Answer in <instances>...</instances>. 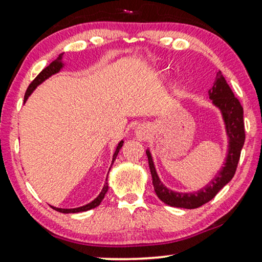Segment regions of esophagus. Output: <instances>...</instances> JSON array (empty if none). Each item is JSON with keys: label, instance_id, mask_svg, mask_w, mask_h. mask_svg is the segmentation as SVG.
<instances>
[{"label": "esophagus", "instance_id": "obj_1", "mask_svg": "<svg viewBox=\"0 0 262 262\" xmlns=\"http://www.w3.org/2000/svg\"><path fill=\"white\" fill-rule=\"evenodd\" d=\"M136 135L141 140L147 139V136H148V128L147 127H139V128H137V130H136Z\"/></svg>", "mask_w": 262, "mask_h": 262}]
</instances>
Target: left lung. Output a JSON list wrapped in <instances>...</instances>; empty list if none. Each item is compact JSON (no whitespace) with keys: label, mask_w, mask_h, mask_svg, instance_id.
<instances>
[{"label":"left lung","mask_w":262,"mask_h":262,"mask_svg":"<svg viewBox=\"0 0 262 262\" xmlns=\"http://www.w3.org/2000/svg\"><path fill=\"white\" fill-rule=\"evenodd\" d=\"M208 94H209V98L212 100V104L220 108L222 117H223L227 135L229 137V149L224 166L206 187L194 193H179L168 189L158 178L151 154L149 150L145 151L148 156L155 192L164 203L171 207L195 209V208L203 206L205 203L209 202L211 199H214L215 195L233 178L236 173L239 158H241V151L244 142H245L243 106L234 97L231 88L229 86L221 72L217 73L214 85L208 91Z\"/></svg>","instance_id":"left-lung-1"}]
</instances>
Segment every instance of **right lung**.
<instances>
[{
	"label": "right lung",
	"instance_id": "right-lung-1",
	"mask_svg": "<svg viewBox=\"0 0 262 262\" xmlns=\"http://www.w3.org/2000/svg\"><path fill=\"white\" fill-rule=\"evenodd\" d=\"M62 56H63V53H61V54L57 56V59L53 61L50 66H47L45 69H42L41 72H40V74H39L38 76L35 77L32 82H31V84H30L29 88H28V90H26V92H25L24 103H25L26 100H28L29 96L32 94L34 89L37 88L39 84H41L43 81H45V79H47L48 77H51L52 75H54V74L60 72L61 68L63 67V63H62ZM122 145H123V141H120V143L118 144V147H117V149H115V152L113 155L112 164L114 163L115 158H117L118 154H119V150L121 149ZM110 170H111V167H110ZM107 189H108V184H107V179H106V183L104 185L103 189H101L100 194L95 199L94 201L90 202V203H88V205L83 206V207H78V208H73V209H63V208H56V207H52V208H53V209H55L56 211H59V212H63V214H70V212H81V211H86V210L94 209V208L98 207L100 205V202L103 201V199L105 196L106 192H107Z\"/></svg>",
	"mask_w": 262,
	"mask_h": 262
}]
</instances>
